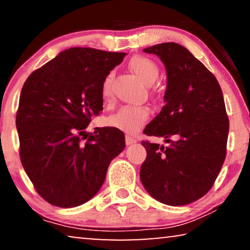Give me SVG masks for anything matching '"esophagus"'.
Listing matches in <instances>:
<instances>
[{
	"instance_id": "obj_1",
	"label": "esophagus",
	"mask_w": 250,
	"mask_h": 250,
	"mask_svg": "<svg viewBox=\"0 0 250 250\" xmlns=\"http://www.w3.org/2000/svg\"><path fill=\"white\" fill-rule=\"evenodd\" d=\"M137 142V140L133 138V137H131V136H129V135H126L125 136V144L126 145H132V144H135Z\"/></svg>"
}]
</instances>
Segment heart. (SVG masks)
<instances>
[{
	"instance_id": "1",
	"label": "heart",
	"mask_w": 250,
	"mask_h": 250,
	"mask_svg": "<svg viewBox=\"0 0 250 250\" xmlns=\"http://www.w3.org/2000/svg\"><path fill=\"white\" fill-rule=\"evenodd\" d=\"M129 68L143 83L150 85L159 76V66L152 59L144 55H136L129 61ZM112 72L107 73L102 82V95L104 98L112 95ZM150 118L149 107L144 105L124 106L117 113L108 118V125L126 133H136L148 122Z\"/></svg>"
}]
</instances>
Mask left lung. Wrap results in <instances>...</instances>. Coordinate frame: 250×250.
<instances>
[{"label": "left lung", "instance_id": "1", "mask_svg": "<svg viewBox=\"0 0 250 250\" xmlns=\"http://www.w3.org/2000/svg\"><path fill=\"white\" fill-rule=\"evenodd\" d=\"M144 52L160 56L167 73V104L144 133L164 137L170 145L143 140L147 156L140 180L159 202L187 205L209 191L226 160L229 118L223 94L215 76L180 44Z\"/></svg>", "mask_w": 250, "mask_h": 250}]
</instances>
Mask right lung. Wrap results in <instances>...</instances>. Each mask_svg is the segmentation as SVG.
<instances>
[{
    "mask_svg": "<svg viewBox=\"0 0 250 250\" xmlns=\"http://www.w3.org/2000/svg\"><path fill=\"white\" fill-rule=\"evenodd\" d=\"M125 56L71 47L23 83L16 117L21 164L38 195L52 205L69 208L88 202L125 148V135L117 128L85 131L103 110L104 77Z\"/></svg>",
    "mask_w": 250,
    "mask_h": 250,
    "instance_id": "right-lung-1",
    "label": "right lung"
}]
</instances>
